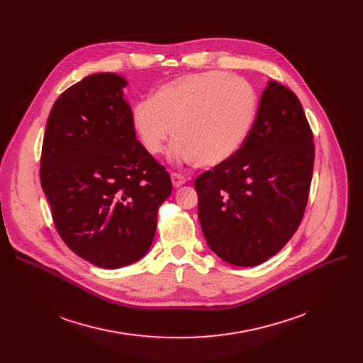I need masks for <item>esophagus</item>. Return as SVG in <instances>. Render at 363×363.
Instances as JSON below:
<instances>
[{
  "label": "esophagus",
  "instance_id": "esophagus-1",
  "mask_svg": "<svg viewBox=\"0 0 363 363\" xmlns=\"http://www.w3.org/2000/svg\"><path fill=\"white\" fill-rule=\"evenodd\" d=\"M170 178H172V184H174L175 188L182 186V185L186 182V178H185L182 174H178V172H172Z\"/></svg>",
  "mask_w": 363,
  "mask_h": 363
}]
</instances>
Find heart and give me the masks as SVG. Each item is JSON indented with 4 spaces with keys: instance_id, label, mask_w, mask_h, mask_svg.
Here are the masks:
<instances>
[{
    "instance_id": "obj_1",
    "label": "heart",
    "mask_w": 363,
    "mask_h": 363,
    "mask_svg": "<svg viewBox=\"0 0 363 363\" xmlns=\"http://www.w3.org/2000/svg\"><path fill=\"white\" fill-rule=\"evenodd\" d=\"M252 85L231 73L211 70L181 76L152 91L132 108V128L151 156L163 152L172 135V155L200 166H218L241 148L253 123Z\"/></svg>"
}]
</instances>
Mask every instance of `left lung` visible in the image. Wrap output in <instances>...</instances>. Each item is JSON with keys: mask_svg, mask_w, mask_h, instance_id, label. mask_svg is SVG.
Masks as SVG:
<instances>
[{"mask_svg": "<svg viewBox=\"0 0 363 363\" xmlns=\"http://www.w3.org/2000/svg\"><path fill=\"white\" fill-rule=\"evenodd\" d=\"M313 159V133L300 100L269 81L241 148L194 182L208 247L235 266L277 255L306 211Z\"/></svg>", "mask_w": 363, "mask_h": 363, "instance_id": "obj_1", "label": "left lung"}]
</instances>
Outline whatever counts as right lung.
Instances as JSON below:
<instances>
[{
	"instance_id": "1",
	"label": "right lung",
	"mask_w": 363,
	"mask_h": 363,
	"mask_svg": "<svg viewBox=\"0 0 363 363\" xmlns=\"http://www.w3.org/2000/svg\"><path fill=\"white\" fill-rule=\"evenodd\" d=\"M125 86L116 73H95L67 88L50 111L41 152L57 233L106 269L145 256L172 193L169 172L137 140Z\"/></svg>"
}]
</instances>
